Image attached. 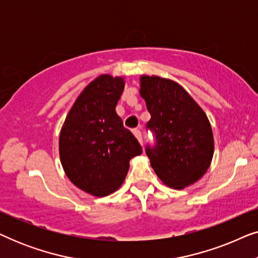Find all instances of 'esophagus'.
Listing matches in <instances>:
<instances>
[{
    "mask_svg": "<svg viewBox=\"0 0 258 258\" xmlns=\"http://www.w3.org/2000/svg\"><path fill=\"white\" fill-rule=\"evenodd\" d=\"M134 135L136 136V139L139 140V142L141 144H143V139H142V133H141L140 129H135L134 130Z\"/></svg>",
    "mask_w": 258,
    "mask_h": 258,
    "instance_id": "esophagus-1",
    "label": "esophagus"
}]
</instances>
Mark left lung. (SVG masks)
Here are the masks:
<instances>
[{"label":"left lung","mask_w":258,"mask_h":258,"mask_svg":"<svg viewBox=\"0 0 258 258\" xmlns=\"http://www.w3.org/2000/svg\"><path fill=\"white\" fill-rule=\"evenodd\" d=\"M141 96L155 136L146 154L164 184L183 189L202 177L214 155V137L206 112L178 83L158 76L141 77Z\"/></svg>","instance_id":"8db88e82"}]
</instances>
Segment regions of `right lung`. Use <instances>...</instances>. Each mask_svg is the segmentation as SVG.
I'll return each mask as SVG.
<instances>
[{
	"instance_id": "1",
	"label": "right lung",
	"mask_w": 258,
	"mask_h": 258,
	"mask_svg": "<svg viewBox=\"0 0 258 258\" xmlns=\"http://www.w3.org/2000/svg\"><path fill=\"white\" fill-rule=\"evenodd\" d=\"M123 89L122 77L98 76L77 97L59 134V157L67 176L97 197L117 190L129 161L142 153L139 141L116 114Z\"/></svg>"
}]
</instances>
